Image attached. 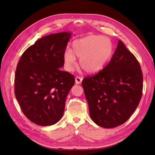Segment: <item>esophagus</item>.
<instances>
[{
  "label": "esophagus",
  "instance_id": "esophagus-1",
  "mask_svg": "<svg viewBox=\"0 0 155 155\" xmlns=\"http://www.w3.org/2000/svg\"><path fill=\"white\" fill-rule=\"evenodd\" d=\"M75 80H76V84H81L83 80V78L81 77H79V76H77L75 79Z\"/></svg>",
  "mask_w": 155,
  "mask_h": 155
}]
</instances>
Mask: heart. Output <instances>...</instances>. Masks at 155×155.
Here are the masks:
<instances>
[{
  "label": "heart",
  "mask_w": 155,
  "mask_h": 155,
  "mask_svg": "<svg viewBox=\"0 0 155 155\" xmlns=\"http://www.w3.org/2000/svg\"><path fill=\"white\" fill-rule=\"evenodd\" d=\"M72 50L67 48L64 61L68 70H72L76 64V56L79 58L81 68L88 74L101 70L112 54L111 41L106 37L91 35L72 42Z\"/></svg>",
  "instance_id": "b5f03b06"
}]
</instances>
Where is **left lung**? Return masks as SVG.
Segmentation results:
<instances>
[{
	"instance_id": "1",
	"label": "left lung",
	"mask_w": 155,
	"mask_h": 155,
	"mask_svg": "<svg viewBox=\"0 0 155 155\" xmlns=\"http://www.w3.org/2000/svg\"><path fill=\"white\" fill-rule=\"evenodd\" d=\"M89 113L101 127L126 122L138 106L143 90L139 62L120 40L107 66L82 81Z\"/></svg>"
}]
</instances>
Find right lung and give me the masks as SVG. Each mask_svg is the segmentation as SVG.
<instances>
[{
  "label": "right lung",
  "instance_id": "add662e5",
  "mask_svg": "<svg viewBox=\"0 0 155 155\" xmlns=\"http://www.w3.org/2000/svg\"><path fill=\"white\" fill-rule=\"evenodd\" d=\"M71 34L45 36L28 48L18 61L15 95L26 118L41 126L56 124L63 117L65 101L75 83L64 65V52Z\"/></svg>",
  "mask_w": 155,
  "mask_h": 155
}]
</instances>
